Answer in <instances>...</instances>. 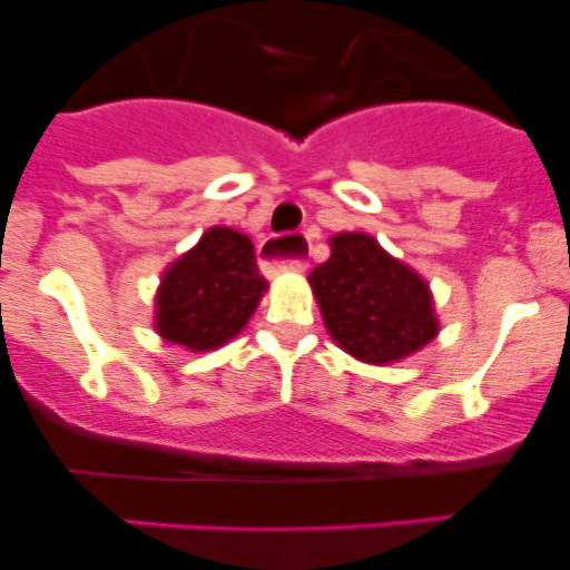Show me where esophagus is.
<instances>
[{
    "instance_id": "1",
    "label": "esophagus",
    "mask_w": 570,
    "mask_h": 570,
    "mask_svg": "<svg viewBox=\"0 0 570 570\" xmlns=\"http://www.w3.org/2000/svg\"><path fill=\"white\" fill-rule=\"evenodd\" d=\"M258 262H262V269H267V273H278V269L303 273L308 267L306 258L284 256V239L281 237H267L258 245Z\"/></svg>"
}]
</instances>
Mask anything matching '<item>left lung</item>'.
Here are the masks:
<instances>
[{"label": "left lung", "mask_w": 570, "mask_h": 570, "mask_svg": "<svg viewBox=\"0 0 570 570\" xmlns=\"http://www.w3.org/2000/svg\"><path fill=\"white\" fill-rule=\"evenodd\" d=\"M308 284L327 333L364 364H394L439 333L430 286L370 234H336Z\"/></svg>", "instance_id": "left-lung-1"}]
</instances>
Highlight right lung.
I'll use <instances>...</instances> for the list:
<instances>
[{"label":"right lung","instance_id":"1","mask_svg":"<svg viewBox=\"0 0 570 570\" xmlns=\"http://www.w3.org/2000/svg\"><path fill=\"white\" fill-rule=\"evenodd\" d=\"M264 292L250 239L215 226L165 269L154 327L165 342L195 353L215 350L248 325Z\"/></svg>","mask_w":570,"mask_h":570}]
</instances>
